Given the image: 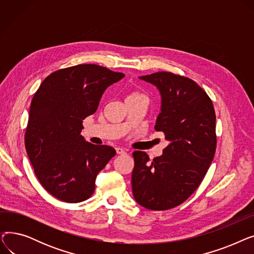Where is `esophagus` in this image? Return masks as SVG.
<instances>
[{"instance_id": "obj_1", "label": "esophagus", "mask_w": 254, "mask_h": 254, "mask_svg": "<svg viewBox=\"0 0 254 254\" xmlns=\"http://www.w3.org/2000/svg\"><path fill=\"white\" fill-rule=\"evenodd\" d=\"M115 150H116V153H117V154H125V153H126L125 149H123V148H119V147H117Z\"/></svg>"}]
</instances>
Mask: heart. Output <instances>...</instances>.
<instances>
[{
	"label": "heart",
	"instance_id": "obj_1",
	"mask_svg": "<svg viewBox=\"0 0 254 254\" xmlns=\"http://www.w3.org/2000/svg\"><path fill=\"white\" fill-rule=\"evenodd\" d=\"M138 97H143L140 92L138 91H131L128 93V96L127 99H131V98H138Z\"/></svg>",
	"mask_w": 254,
	"mask_h": 254
}]
</instances>
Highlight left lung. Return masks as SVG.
<instances>
[{
    "label": "left lung",
    "mask_w": 254,
    "mask_h": 254,
    "mask_svg": "<svg viewBox=\"0 0 254 254\" xmlns=\"http://www.w3.org/2000/svg\"><path fill=\"white\" fill-rule=\"evenodd\" d=\"M140 79L161 92L154 129L164 132L169 145L153 161L144 151L132 152V194L146 209L169 210L193 193L214 158L215 110L207 92L188 77L156 72Z\"/></svg>",
    "instance_id": "obj_1"
}]
</instances>
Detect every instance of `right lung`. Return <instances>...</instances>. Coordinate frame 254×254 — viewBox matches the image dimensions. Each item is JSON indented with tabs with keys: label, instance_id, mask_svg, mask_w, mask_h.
Instances as JSON below:
<instances>
[{
	"label": "right lung",
	"instance_id": "add662e5",
	"mask_svg": "<svg viewBox=\"0 0 254 254\" xmlns=\"http://www.w3.org/2000/svg\"><path fill=\"white\" fill-rule=\"evenodd\" d=\"M124 77L99 64H77L51 73L35 93L25 150L40 183L63 202L89 198L99 172L116 154L111 146L85 142L80 132L106 88Z\"/></svg>",
	"mask_w": 254,
	"mask_h": 254
}]
</instances>
